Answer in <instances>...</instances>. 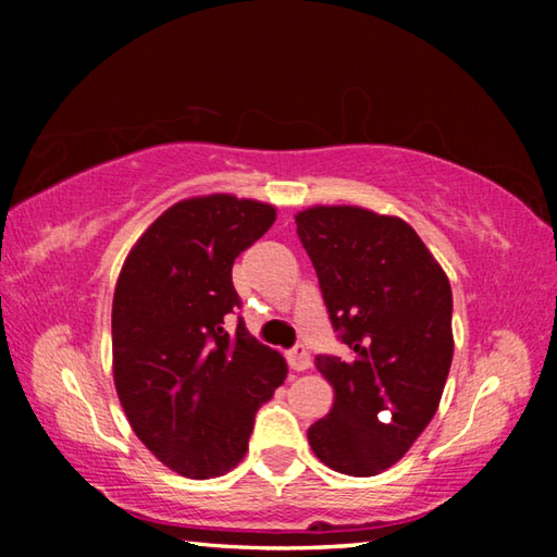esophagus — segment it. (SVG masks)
I'll use <instances>...</instances> for the list:
<instances>
[{
    "mask_svg": "<svg viewBox=\"0 0 557 557\" xmlns=\"http://www.w3.org/2000/svg\"><path fill=\"white\" fill-rule=\"evenodd\" d=\"M287 363H289L292 371H307L309 366H312V358H309L305 346H297L287 354Z\"/></svg>",
    "mask_w": 557,
    "mask_h": 557,
    "instance_id": "34e87169",
    "label": "esophagus"
}]
</instances>
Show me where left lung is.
Returning a JSON list of instances; mask_svg holds the SVG:
<instances>
[{
    "mask_svg": "<svg viewBox=\"0 0 557 557\" xmlns=\"http://www.w3.org/2000/svg\"><path fill=\"white\" fill-rule=\"evenodd\" d=\"M332 326L348 356H317L334 388L307 430L319 461L348 476L393 467L435 418L455 354L451 287L398 215L312 206L295 215Z\"/></svg>",
    "mask_w": 557,
    "mask_h": 557,
    "instance_id": "1",
    "label": "left lung"
}]
</instances>
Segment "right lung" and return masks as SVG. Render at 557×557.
<instances>
[{"mask_svg": "<svg viewBox=\"0 0 557 557\" xmlns=\"http://www.w3.org/2000/svg\"><path fill=\"white\" fill-rule=\"evenodd\" d=\"M275 206L211 194L166 209L132 245L112 297V375L143 445L172 471L213 479L248 451L287 363L225 314L240 309L233 262L275 223Z\"/></svg>", "mask_w": 557, "mask_h": 557, "instance_id": "1", "label": "right lung"}]
</instances>
